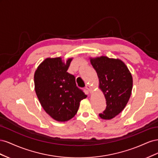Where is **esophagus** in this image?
Returning a JSON list of instances; mask_svg holds the SVG:
<instances>
[{"label":"esophagus","instance_id":"obj_1","mask_svg":"<svg viewBox=\"0 0 158 158\" xmlns=\"http://www.w3.org/2000/svg\"><path fill=\"white\" fill-rule=\"evenodd\" d=\"M85 89H86L89 93H92V88L91 87V85L87 84L86 85H85Z\"/></svg>","mask_w":158,"mask_h":158}]
</instances>
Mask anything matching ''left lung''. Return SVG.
Returning a JSON list of instances; mask_svg holds the SVG:
<instances>
[{
    "label": "left lung",
    "mask_w": 158,
    "mask_h": 158,
    "mask_svg": "<svg viewBox=\"0 0 158 158\" xmlns=\"http://www.w3.org/2000/svg\"><path fill=\"white\" fill-rule=\"evenodd\" d=\"M89 59L98 76L99 88L106 100V109L99 115L109 120L126 107L132 93V76L127 65L118 59L101 56Z\"/></svg>",
    "instance_id": "obj_1"
}]
</instances>
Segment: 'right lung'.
Returning <instances> with one entry per match:
<instances>
[{
	"label": "right lung",
	"mask_w": 158,
	"mask_h": 158,
	"mask_svg": "<svg viewBox=\"0 0 158 158\" xmlns=\"http://www.w3.org/2000/svg\"><path fill=\"white\" fill-rule=\"evenodd\" d=\"M73 58L66 63L61 57L45 59L34 74L35 91L45 111L59 122L73 118L80 102L86 98L76 84L75 77L67 73Z\"/></svg>",
	"instance_id": "add662e5"
}]
</instances>
